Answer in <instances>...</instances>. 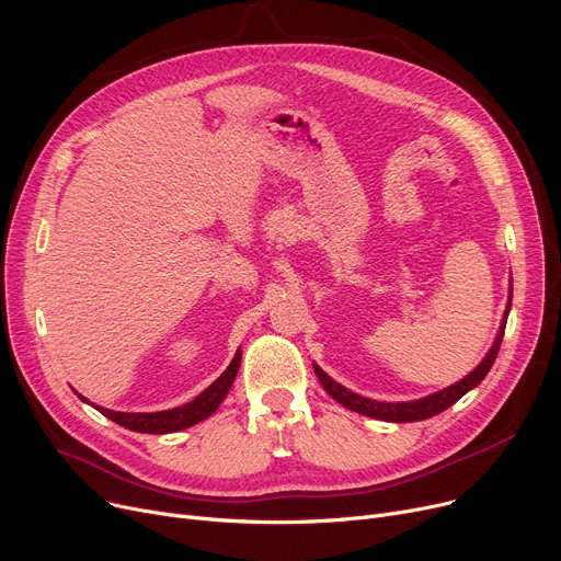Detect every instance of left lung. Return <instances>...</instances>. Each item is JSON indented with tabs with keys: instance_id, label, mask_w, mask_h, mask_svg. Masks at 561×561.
I'll list each match as a JSON object with an SVG mask.
<instances>
[{
	"instance_id": "1",
	"label": "left lung",
	"mask_w": 561,
	"mask_h": 561,
	"mask_svg": "<svg viewBox=\"0 0 561 561\" xmlns=\"http://www.w3.org/2000/svg\"><path fill=\"white\" fill-rule=\"evenodd\" d=\"M510 309H512V288H510V300H507V309H505L503 322H500L497 336H495L491 350L486 352V357L480 362V366L473 373H468L463 379H459L457 385H453V387H448L444 391H438V393H432L427 398H421V400H411V402H377V400L364 398L359 393L347 391L345 387L339 385V381H334L325 370H322L318 364H313V370H316V375L320 379L322 389H325L339 404H343L345 409L357 411V414H364V416H370V419H377V421H387V423L425 421V419H432V416L440 414V411H444V409L453 407L461 396H466L470 389H476L480 381L486 377V373L491 370V366H493V362L497 357L500 343H503Z\"/></svg>"
}]
</instances>
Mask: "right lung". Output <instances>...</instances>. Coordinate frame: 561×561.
<instances>
[{
	"label": "right lung",
	"mask_w": 561,
	"mask_h": 561,
	"mask_svg": "<svg viewBox=\"0 0 561 561\" xmlns=\"http://www.w3.org/2000/svg\"><path fill=\"white\" fill-rule=\"evenodd\" d=\"M239 368H241V350L236 352L231 364L227 366V370L214 381L209 389H204L195 400H191L182 407H174V409L154 411V414H127V411H111V409H104V407H98V404H93V407L100 411V414L111 419L113 423L123 425L131 432H145V434L180 432V430H186V427H191V425H195L204 419H209L214 414L218 404L229 393ZM81 400L88 402L85 398H81Z\"/></svg>",
	"instance_id": "obj_1"
}]
</instances>
